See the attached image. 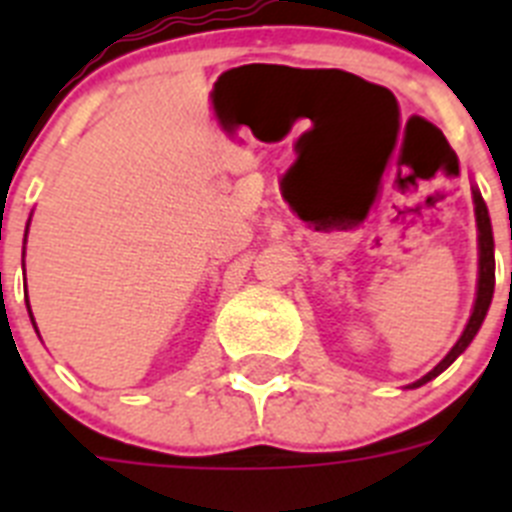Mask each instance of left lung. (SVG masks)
<instances>
[{
    "label": "left lung",
    "mask_w": 512,
    "mask_h": 512,
    "mask_svg": "<svg viewBox=\"0 0 512 512\" xmlns=\"http://www.w3.org/2000/svg\"><path fill=\"white\" fill-rule=\"evenodd\" d=\"M474 194V215H477V230H479V282H477V300H474V310L469 315V323L461 333L459 341L454 343L449 354L443 356V361H438L433 366L431 372L425 374L423 379L413 382L410 387H420V384L431 382L433 377L443 372V369H449L451 364L456 361V356H461L467 351L469 343L474 341L477 336V330L482 328L485 323V315L490 310V302H492V292H495V241H492V223H490V212H487L485 200H482V194L479 189H472Z\"/></svg>",
    "instance_id": "obj_1"
}]
</instances>
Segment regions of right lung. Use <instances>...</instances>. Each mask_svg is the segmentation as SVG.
<instances>
[{
  "mask_svg": "<svg viewBox=\"0 0 512 512\" xmlns=\"http://www.w3.org/2000/svg\"><path fill=\"white\" fill-rule=\"evenodd\" d=\"M25 235H27V233H25ZM30 318H33V315H30Z\"/></svg>",
  "mask_w": 512,
  "mask_h": 512,
  "instance_id": "add662e5",
  "label": "right lung"
}]
</instances>
